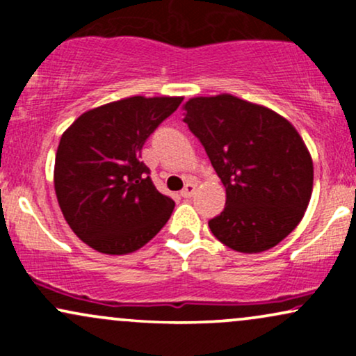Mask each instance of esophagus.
Masks as SVG:
<instances>
[{
    "mask_svg": "<svg viewBox=\"0 0 356 356\" xmlns=\"http://www.w3.org/2000/svg\"><path fill=\"white\" fill-rule=\"evenodd\" d=\"M195 194V184H192V182H187L186 186H184V189L181 191V195L184 199H189V197H192V195Z\"/></svg>",
    "mask_w": 356,
    "mask_h": 356,
    "instance_id": "1",
    "label": "esophagus"
}]
</instances>
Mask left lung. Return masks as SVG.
<instances>
[{
  "instance_id": "8db88e82",
  "label": "left lung",
  "mask_w": 356,
  "mask_h": 356,
  "mask_svg": "<svg viewBox=\"0 0 356 356\" xmlns=\"http://www.w3.org/2000/svg\"><path fill=\"white\" fill-rule=\"evenodd\" d=\"M184 122L201 140L226 187L212 234L238 252L275 248L303 219L313 191V161L291 122L229 93L194 97Z\"/></svg>"
}]
</instances>
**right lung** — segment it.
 Wrapping results in <instances>:
<instances>
[{
	"label": "right lung",
	"instance_id": "add662e5",
	"mask_svg": "<svg viewBox=\"0 0 356 356\" xmlns=\"http://www.w3.org/2000/svg\"><path fill=\"white\" fill-rule=\"evenodd\" d=\"M182 97H129L81 113L60 138L56 199L79 238L104 254L137 251L164 227L175 202L155 189L140 150Z\"/></svg>",
	"mask_w": 356,
	"mask_h": 356
}]
</instances>
